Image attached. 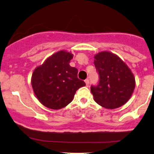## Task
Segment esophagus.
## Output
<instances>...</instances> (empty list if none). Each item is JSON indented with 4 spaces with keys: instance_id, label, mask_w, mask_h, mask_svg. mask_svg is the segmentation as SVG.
<instances>
[{
    "instance_id": "1",
    "label": "esophagus",
    "mask_w": 154,
    "mask_h": 154,
    "mask_svg": "<svg viewBox=\"0 0 154 154\" xmlns=\"http://www.w3.org/2000/svg\"><path fill=\"white\" fill-rule=\"evenodd\" d=\"M85 84H86V86H88L89 85V79H86L85 80Z\"/></svg>"
}]
</instances>
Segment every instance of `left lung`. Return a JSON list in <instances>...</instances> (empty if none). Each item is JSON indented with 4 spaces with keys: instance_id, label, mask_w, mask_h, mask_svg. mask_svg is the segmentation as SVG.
Segmentation results:
<instances>
[{
    "instance_id": "left-lung-1",
    "label": "left lung",
    "mask_w": 154,
    "mask_h": 154,
    "mask_svg": "<svg viewBox=\"0 0 154 154\" xmlns=\"http://www.w3.org/2000/svg\"><path fill=\"white\" fill-rule=\"evenodd\" d=\"M94 64L99 75L98 85L91 88L95 101L108 109L126 103L135 87V77L128 65L109 51L95 54Z\"/></svg>"
}]
</instances>
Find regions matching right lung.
Returning <instances> with one entry per match:
<instances>
[{
    "instance_id": "obj_1",
    "label": "right lung",
    "mask_w": 154,
    "mask_h": 154,
    "mask_svg": "<svg viewBox=\"0 0 154 154\" xmlns=\"http://www.w3.org/2000/svg\"><path fill=\"white\" fill-rule=\"evenodd\" d=\"M72 53L60 51L37 67L31 83L37 98L45 107L60 109L73 100L76 91L85 85L77 78L78 70L69 65Z\"/></svg>"
}]
</instances>
